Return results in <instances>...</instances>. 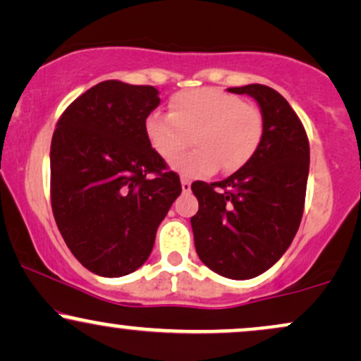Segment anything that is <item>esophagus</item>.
<instances>
[{"label": "esophagus", "instance_id": "34e87169", "mask_svg": "<svg viewBox=\"0 0 361 361\" xmlns=\"http://www.w3.org/2000/svg\"><path fill=\"white\" fill-rule=\"evenodd\" d=\"M181 190H183V193H188L192 190V181L188 178H181Z\"/></svg>", "mask_w": 361, "mask_h": 361}]
</instances>
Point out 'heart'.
Listing matches in <instances>:
<instances>
[{
  "instance_id": "obj_1",
  "label": "heart",
  "mask_w": 361,
  "mask_h": 361,
  "mask_svg": "<svg viewBox=\"0 0 361 361\" xmlns=\"http://www.w3.org/2000/svg\"><path fill=\"white\" fill-rule=\"evenodd\" d=\"M192 135L195 147L171 161V168L188 178L241 169L263 139L259 110L217 88L186 90L169 103V114L154 110L144 120V135L157 156L169 161Z\"/></svg>"
}]
</instances>
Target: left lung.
I'll return each mask as SVG.
<instances>
[{
  "mask_svg": "<svg viewBox=\"0 0 361 361\" xmlns=\"http://www.w3.org/2000/svg\"><path fill=\"white\" fill-rule=\"evenodd\" d=\"M259 105L263 139L250 163L217 183L195 181L190 219L198 258L234 280L261 275L288 250L300 226L309 178V140L288 102L264 85L229 88Z\"/></svg>",
  "mask_w": 361,
  "mask_h": 361,
  "instance_id": "obj_1",
  "label": "left lung"
}]
</instances>
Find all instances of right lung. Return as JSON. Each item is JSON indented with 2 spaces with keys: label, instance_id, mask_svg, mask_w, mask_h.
I'll return each mask as SVG.
<instances>
[{
  "label": "right lung",
  "instance_id": "right-lung-1",
  "mask_svg": "<svg viewBox=\"0 0 361 361\" xmlns=\"http://www.w3.org/2000/svg\"><path fill=\"white\" fill-rule=\"evenodd\" d=\"M159 102L154 86L109 80L76 98L57 122L54 219L76 259L94 275L117 279L142 267L181 193L180 176L168 171L144 135V120Z\"/></svg>",
  "mask_w": 361,
  "mask_h": 361
}]
</instances>
